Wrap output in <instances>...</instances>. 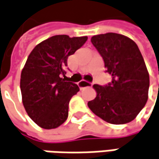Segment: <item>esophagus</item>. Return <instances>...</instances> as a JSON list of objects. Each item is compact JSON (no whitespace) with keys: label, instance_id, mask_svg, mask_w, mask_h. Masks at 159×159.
Returning a JSON list of instances; mask_svg holds the SVG:
<instances>
[{"label":"esophagus","instance_id":"34e87169","mask_svg":"<svg viewBox=\"0 0 159 159\" xmlns=\"http://www.w3.org/2000/svg\"><path fill=\"white\" fill-rule=\"evenodd\" d=\"M92 85H93L92 83H90L88 81H85V80H82V81H80L79 83H78V86L80 87V89H84L85 87L92 86Z\"/></svg>","mask_w":159,"mask_h":159}]
</instances>
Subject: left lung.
I'll return each mask as SVG.
<instances>
[{
    "label": "left lung",
    "instance_id": "8db88e82",
    "mask_svg": "<svg viewBox=\"0 0 159 159\" xmlns=\"http://www.w3.org/2000/svg\"><path fill=\"white\" fill-rule=\"evenodd\" d=\"M91 42L112 81L104 86L93 85L97 96L88 102V107L107 123L127 124L148 100L149 75L142 53L132 39L116 33L94 35Z\"/></svg>",
    "mask_w": 159,
    "mask_h": 159
}]
</instances>
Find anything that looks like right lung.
<instances>
[{
    "label": "right lung",
    "mask_w": 159,
    "mask_h": 159,
    "mask_svg": "<svg viewBox=\"0 0 159 159\" xmlns=\"http://www.w3.org/2000/svg\"><path fill=\"white\" fill-rule=\"evenodd\" d=\"M88 37L54 35L37 44L21 72L20 89L26 113L40 127H59L68 116V104L79 87L66 82L67 59Z\"/></svg>",
    "instance_id": "add662e5"
}]
</instances>
